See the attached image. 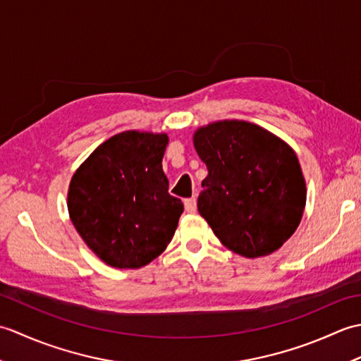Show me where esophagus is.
<instances>
[{
    "label": "esophagus",
    "mask_w": 361,
    "mask_h": 361,
    "mask_svg": "<svg viewBox=\"0 0 361 361\" xmlns=\"http://www.w3.org/2000/svg\"><path fill=\"white\" fill-rule=\"evenodd\" d=\"M185 209L189 214H194L197 211V198L195 197L186 198V200H185Z\"/></svg>",
    "instance_id": "34e87169"
}]
</instances>
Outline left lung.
I'll return each mask as SVG.
<instances>
[{
  "label": "left lung",
  "mask_w": 361,
  "mask_h": 361,
  "mask_svg": "<svg viewBox=\"0 0 361 361\" xmlns=\"http://www.w3.org/2000/svg\"><path fill=\"white\" fill-rule=\"evenodd\" d=\"M194 145L208 167L197 208L219 240L250 259L279 250L296 231L305 206L296 153L245 121L198 128Z\"/></svg>",
  "instance_id": "obj_1"
}]
</instances>
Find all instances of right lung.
<instances>
[{
	"label": "right lung",
	"mask_w": 361,
	"mask_h": 361,
	"mask_svg": "<svg viewBox=\"0 0 361 361\" xmlns=\"http://www.w3.org/2000/svg\"><path fill=\"white\" fill-rule=\"evenodd\" d=\"M167 141L135 130L114 135L73 175L71 221L105 264L141 268L172 240L185 206L169 194L161 166Z\"/></svg>",
	"instance_id": "obj_1"
}]
</instances>
